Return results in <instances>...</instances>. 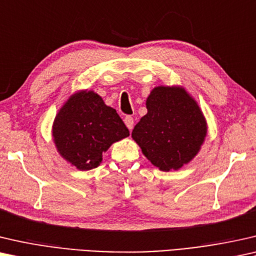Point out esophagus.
I'll use <instances>...</instances> for the list:
<instances>
[{
	"instance_id": "esophagus-1",
	"label": "esophagus",
	"mask_w": 256,
	"mask_h": 256,
	"mask_svg": "<svg viewBox=\"0 0 256 256\" xmlns=\"http://www.w3.org/2000/svg\"><path fill=\"white\" fill-rule=\"evenodd\" d=\"M124 123H125V125H126L128 130H132L133 128V125H134V120H133V117H131V116L125 117Z\"/></svg>"
}]
</instances>
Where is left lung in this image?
I'll use <instances>...</instances> for the list:
<instances>
[{"label":"left lung","mask_w":256,"mask_h":256,"mask_svg":"<svg viewBox=\"0 0 256 256\" xmlns=\"http://www.w3.org/2000/svg\"><path fill=\"white\" fill-rule=\"evenodd\" d=\"M146 108L132 138L160 170H178L195 158L206 136L198 104L184 89L160 86L150 92Z\"/></svg>","instance_id":"left-lung-1"}]
</instances>
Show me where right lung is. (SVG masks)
<instances>
[{
    "instance_id": "obj_1",
    "label": "right lung",
    "mask_w": 256,
    "mask_h": 256,
    "mask_svg": "<svg viewBox=\"0 0 256 256\" xmlns=\"http://www.w3.org/2000/svg\"><path fill=\"white\" fill-rule=\"evenodd\" d=\"M130 136L117 111L94 92L75 94L64 104L53 123V138L64 159L80 170L96 168L102 153Z\"/></svg>"
}]
</instances>
